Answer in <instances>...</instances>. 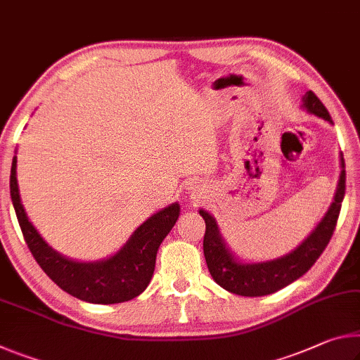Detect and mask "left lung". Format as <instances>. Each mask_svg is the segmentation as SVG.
<instances>
[{
	"label": "left lung",
	"instance_id": "left-lung-1",
	"mask_svg": "<svg viewBox=\"0 0 360 360\" xmlns=\"http://www.w3.org/2000/svg\"><path fill=\"white\" fill-rule=\"evenodd\" d=\"M303 105L307 112L333 123L328 110L312 91H307L304 94ZM341 167L343 169H341L338 189H336L332 207L323 216V219L319 222L316 231L295 252L283 258L269 262H258V264H240V262L233 261L232 255L227 252L226 245L221 240L214 219L207 211L200 210V216L207 224L203 237V255L214 282L227 292L240 296H264L287 287L309 271L314 262L319 259V256L323 253V250L327 248L330 238L333 236L336 221H338L341 202H343L346 191L343 158H341Z\"/></svg>",
	"mask_w": 360,
	"mask_h": 360
}]
</instances>
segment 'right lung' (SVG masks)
I'll return each mask as SVG.
<instances>
[{"label": "right lung", "mask_w": 360, "mask_h": 360, "mask_svg": "<svg viewBox=\"0 0 360 360\" xmlns=\"http://www.w3.org/2000/svg\"><path fill=\"white\" fill-rule=\"evenodd\" d=\"M15 163L14 157L9 187L17 221L28 250L51 281L68 295L94 304L124 303L144 292L155 269L160 243L178 221L179 205L173 203L150 216L112 258L99 262L70 261L51 250L27 219L17 187Z\"/></svg>", "instance_id": "add662e5"}]
</instances>
